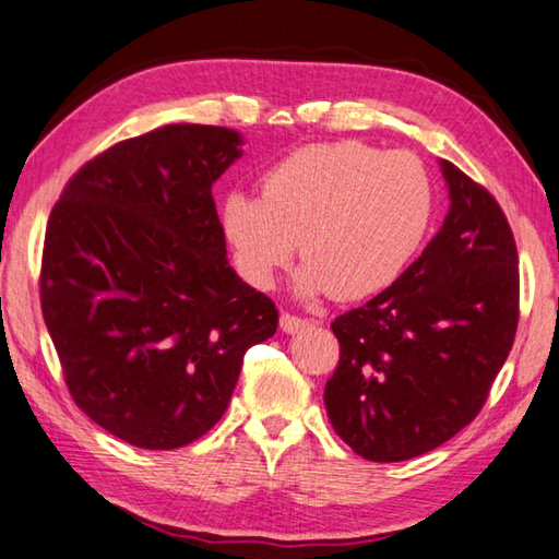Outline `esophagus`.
Instances as JSON below:
<instances>
[{
    "label": "esophagus",
    "mask_w": 559,
    "mask_h": 559,
    "mask_svg": "<svg viewBox=\"0 0 559 559\" xmlns=\"http://www.w3.org/2000/svg\"><path fill=\"white\" fill-rule=\"evenodd\" d=\"M310 328V320L306 318H298V314H290V312H283L281 314V330L288 332V334H296L300 330Z\"/></svg>",
    "instance_id": "obj_1"
}]
</instances>
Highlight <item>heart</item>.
Returning <instances> with one entry per match:
<instances>
[{"instance_id": "heart-1", "label": "heart", "mask_w": 559, "mask_h": 559, "mask_svg": "<svg viewBox=\"0 0 559 559\" xmlns=\"http://www.w3.org/2000/svg\"><path fill=\"white\" fill-rule=\"evenodd\" d=\"M432 182L420 158L361 141L314 144L278 160L261 198L231 192L222 227L239 269L259 288L296 257L302 296L364 298L389 288L420 249L432 219Z\"/></svg>"}]
</instances>
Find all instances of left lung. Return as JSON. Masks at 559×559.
Wrapping results in <instances>:
<instances>
[{
  "instance_id": "obj_1",
  "label": "left lung",
  "mask_w": 559,
  "mask_h": 559,
  "mask_svg": "<svg viewBox=\"0 0 559 559\" xmlns=\"http://www.w3.org/2000/svg\"><path fill=\"white\" fill-rule=\"evenodd\" d=\"M450 210L393 286L340 314L324 385L334 432L369 462H403L466 428L519 328V251L489 190L440 160Z\"/></svg>"
}]
</instances>
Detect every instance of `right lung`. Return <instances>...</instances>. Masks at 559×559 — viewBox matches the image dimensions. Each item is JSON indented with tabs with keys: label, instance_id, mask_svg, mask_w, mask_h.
I'll use <instances>...</instances> for the list:
<instances>
[{
	"label": "right lung",
	"instance_id": "obj_1",
	"mask_svg": "<svg viewBox=\"0 0 559 559\" xmlns=\"http://www.w3.org/2000/svg\"><path fill=\"white\" fill-rule=\"evenodd\" d=\"M239 131L168 124L70 178L48 217L40 310L90 420L144 450H178L225 415L249 347L278 310L229 266L212 186Z\"/></svg>",
	"mask_w": 559,
	"mask_h": 559
}]
</instances>
